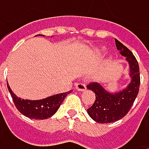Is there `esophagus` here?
<instances>
[{"mask_svg":"<svg viewBox=\"0 0 149 149\" xmlns=\"http://www.w3.org/2000/svg\"><path fill=\"white\" fill-rule=\"evenodd\" d=\"M75 88L77 91H84L86 90V85L83 83H78V84H76L75 85Z\"/></svg>","mask_w":149,"mask_h":149,"instance_id":"esophagus-1","label":"esophagus"}]
</instances>
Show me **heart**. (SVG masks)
Returning a JSON list of instances; mask_svg holds the SVG:
<instances>
[{"label": "heart", "mask_w": 149, "mask_h": 149, "mask_svg": "<svg viewBox=\"0 0 149 149\" xmlns=\"http://www.w3.org/2000/svg\"><path fill=\"white\" fill-rule=\"evenodd\" d=\"M104 52H105V49L104 48H102V49H100L99 51H98V54L99 55H101V54H103Z\"/></svg>", "instance_id": "heart-1"}]
</instances>
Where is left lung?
Returning <instances> with one entry per match:
<instances>
[{"mask_svg":"<svg viewBox=\"0 0 149 149\" xmlns=\"http://www.w3.org/2000/svg\"><path fill=\"white\" fill-rule=\"evenodd\" d=\"M115 41L116 49L129 63L131 80L127 87L115 92L108 91L100 83H91L87 85V89L96 94V100L87 112L94 121L100 123L116 122L126 116L134 104L140 88V69L135 57L116 39Z\"/></svg>","mask_w":149,"mask_h":149,"instance_id":"8db88e82","label":"left lung"}]
</instances>
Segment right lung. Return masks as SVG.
I'll return each instance as SVG.
<instances>
[{"mask_svg": "<svg viewBox=\"0 0 149 149\" xmlns=\"http://www.w3.org/2000/svg\"><path fill=\"white\" fill-rule=\"evenodd\" d=\"M8 89L10 92V95L13 98L17 109L25 116L37 120L47 119L52 116L57 112L66 96L70 93V91L59 93L40 100H27L18 97L12 91L8 83Z\"/></svg>", "mask_w": 149, "mask_h": 149, "instance_id": "add662e5", "label": "right lung"}]
</instances>
